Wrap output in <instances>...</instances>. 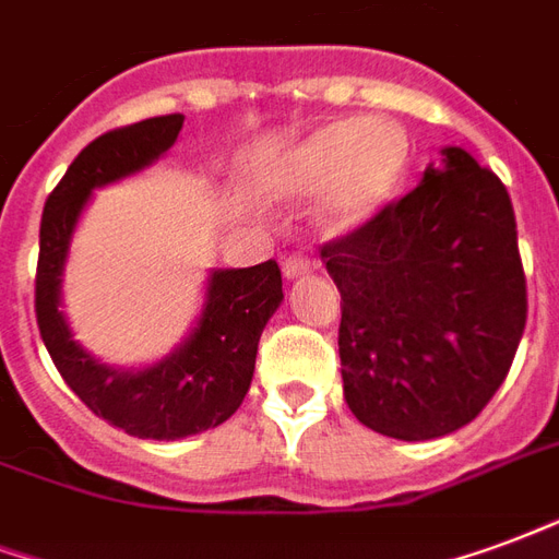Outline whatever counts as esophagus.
I'll return each instance as SVG.
<instances>
[{
    "instance_id": "34e87169",
    "label": "esophagus",
    "mask_w": 559,
    "mask_h": 559,
    "mask_svg": "<svg viewBox=\"0 0 559 559\" xmlns=\"http://www.w3.org/2000/svg\"><path fill=\"white\" fill-rule=\"evenodd\" d=\"M313 269V263L308 258H301V254H290V258L284 260V278L296 281L301 275H308Z\"/></svg>"
}]
</instances>
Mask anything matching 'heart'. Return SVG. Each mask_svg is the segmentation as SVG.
I'll use <instances>...</instances> for the list:
<instances>
[{"instance_id": "1", "label": "heart", "mask_w": 559, "mask_h": 559, "mask_svg": "<svg viewBox=\"0 0 559 559\" xmlns=\"http://www.w3.org/2000/svg\"><path fill=\"white\" fill-rule=\"evenodd\" d=\"M412 168L408 132L394 121L346 118L260 163L254 189L266 204L320 198L313 227L322 239H346L394 204Z\"/></svg>"}]
</instances>
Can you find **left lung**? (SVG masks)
<instances>
[{
  "label": "left lung",
  "mask_w": 559,
  "mask_h": 559,
  "mask_svg": "<svg viewBox=\"0 0 559 559\" xmlns=\"http://www.w3.org/2000/svg\"><path fill=\"white\" fill-rule=\"evenodd\" d=\"M320 254L341 290L353 415L400 441L471 424L510 373L527 322L515 213L498 177L444 147L417 189Z\"/></svg>",
  "instance_id": "1"
}]
</instances>
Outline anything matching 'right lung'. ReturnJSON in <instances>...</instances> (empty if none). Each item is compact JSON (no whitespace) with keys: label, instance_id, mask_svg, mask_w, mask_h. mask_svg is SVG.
<instances>
[{"label":"right lung","instance_id":"obj_1","mask_svg":"<svg viewBox=\"0 0 559 559\" xmlns=\"http://www.w3.org/2000/svg\"><path fill=\"white\" fill-rule=\"evenodd\" d=\"M183 130V115H163L111 130L70 163L40 218L35 313L52 364L82 403L127 436L177 441L225 424L254 376L260 334L284 301L275 260L213 269L204 308L171 353L144 367H111L82 346L61 311L70 242L94 189L151 168Z\"/></svg>","mask_w":559,"mask_h":559}]
</instances>
